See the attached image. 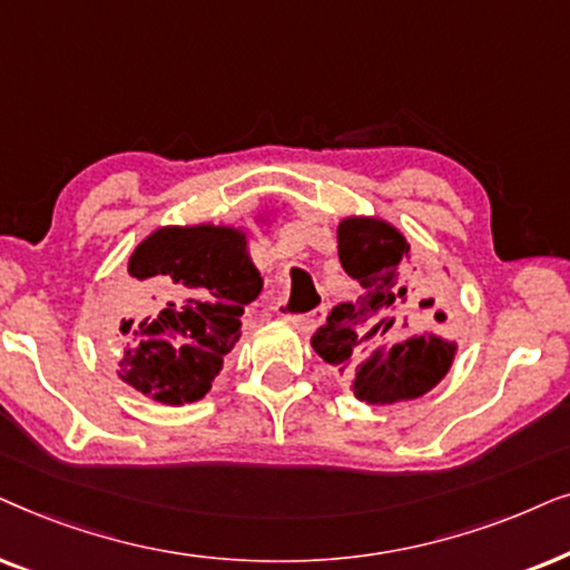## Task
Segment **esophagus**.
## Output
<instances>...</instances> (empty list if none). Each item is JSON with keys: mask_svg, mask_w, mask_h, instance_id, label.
<instances>
[{"mask_svg": "<svg viewBox=\"0 0 570 570\" xmlns=\"http://www.w3.org/2000/svg\"><path fill=\"white\" fill-rule=\"evenodd\" d=\"M284 321H286V323H292L294 328L302 331V333H309V331L315 328L317 323L323 321V307L313 309V313H302V315H284Z\"/></svg>", "mask_w": 570, "mask_h": 570, "instance_id": "34e87169", "label": "esophagus"}]
</instances>
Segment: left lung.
Instances as JSON below:
<instances>
[{"mask_svg": "<svg viewBox=\"0 0 570 570\" xmlns=\"http://www.w3.org/2000/svg\"><path fill=\"white\" fill-rule=\"evenodd\" d=\"M338 261L360 284L315 331L313 348L354 383L367 404L416 399L443 381L456 346L430 331L443 323L440 281L416 276L409 245L377 218H346L338 226Z\"/></svg>", "mask_w": 570, "mask_h": 570, "instance_id": "obj_1", "label": "left lung"}]
</instances>
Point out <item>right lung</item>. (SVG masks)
<instances>
[{
	"label": "right lung",
	"instance_id": "add662e5",
	"mask_svg": "<svg viewBox=\"0 0 570 570\" xmlns=\"http://www.w3.org/2000/svg\"><path fill=\"white\" fill-rule=\"evenodd\" d=\"M132 307L119 325V377L179 406L203 399L263 289L245 237L224 226L158 229L130 257Z\"/></svg>",
	"mask_w": 570,
	"mask_h": 570
}]
</instances>
